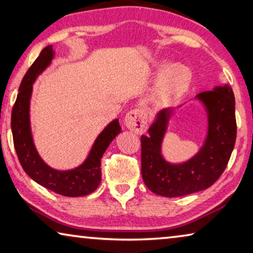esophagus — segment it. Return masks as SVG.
I'll use <instances>...</instances> for the list:
<instances>
[{
    "instance_id": "34e87169",
    "label": "esophagus",
    "mask_w": 253,
    "mask_h": 253,
    "mask_svg": "<svg viewBox=\"0 0 253 253\" xmlns=\"http://www.w3.org/2000/svg\"><path fill=\"white\" fill-rule=\"evenodd\" d=\"M125 126L137 135L144 134L147 130V114L144 109H132L128 111L124 119Z\"/></svg>"
}]
</instances>
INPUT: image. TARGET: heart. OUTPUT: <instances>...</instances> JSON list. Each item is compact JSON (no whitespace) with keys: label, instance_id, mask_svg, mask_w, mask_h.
<instances>
[{"label":"heart","instance_id":"1","mask_svg":"<svg viewBox=\"0 0 253 253\" xmlns=\"http://www.w3.org/2000/svg\"><path fill=\"white\" fill-rule=\"evenodd\" d=\"M154 74H160L154 83L151 99L157 107L173 105L188 91L193 74L184 63L158 61L153 65Z\"/></svg>","mask_w":253,"mask_h":253}]
</instances>
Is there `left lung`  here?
I'll use <instances>...</instances> for the list:
<instances>
[{
    "label": "left lung",
    "mask_w": 253,
    "mask_h": 253,
    "mask_svg": "<svg viewBox=\"0 0 253 253\" xmlns=\"http://www.w3.org/2000/svg\"><path fill=\"white\" fill-rule=\"evenodd\" d=\"M203 105L208 128L202 147L193 157L174 164L163 156L162 146L176 109H163L142 138V176L153 193L177 198L212 185L228 165L237 138L235 99L230 84L215 85L195 97Z\"/></svg>",
    "instance_id": "obj_1"
}]
</instances>
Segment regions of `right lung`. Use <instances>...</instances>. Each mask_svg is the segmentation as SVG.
Segmentation results:
<instances>
[{
    "instance_id": "1",
    "label": "right lung",
    "mask_w": 253,
    "mask_h": 253,
    "mask_svg": "<svg viewBox=\"0 0 253 253\" xmlns=\"http://www.w3.org/2000/svg\"><path fill=\"white\" fill-rule=\"evenodd\" d=\"M53 58L52 45L45 46L23 77L12 109V135L21 166L34 182L60 195L77 198L92 193L100 184L101 157L110 143L122 132V127L119 126L118 119L110 122L97 136L85 160L75 169H55L42 160L33 142L30 122V101L33 84L51 65Z\"/></svg>"
}]
</instances>
